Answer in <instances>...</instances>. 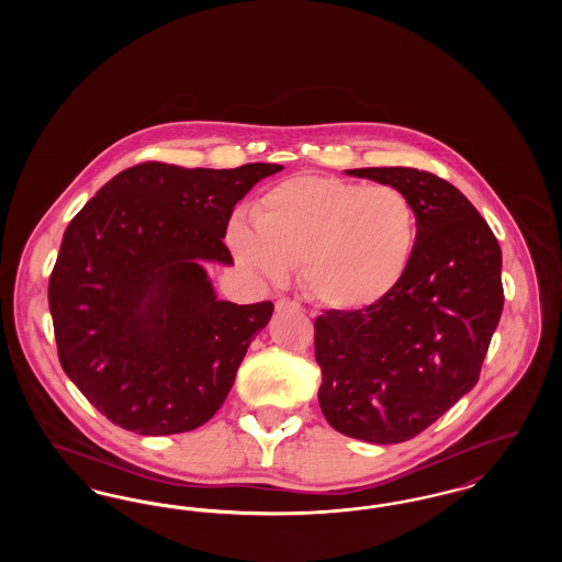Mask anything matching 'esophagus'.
<instances>
[{"label":"esophagus","mask_w":562,"mask_h":562,"mask_svg":"<svg viewBox=\"0 0 562 562\" xmlns=\"http://www.w3.org/2000/svg\"><path fill=\"white\" fill-rule=\"evenodd\" d=\"M276 312H278V314H286V312H301V305H299L296 301H291V299L282 296V299H278V301H276Z\"/></svg>","instance_id":"1"}]
</instances>
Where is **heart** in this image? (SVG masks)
<instances>
[{"mask_svg": "<svg viewBox=\"0 0 562 562\" xmlns=\"http://www.w3.org/2000/svg\"><path fill=\"white\" fill-rule=\"evenodd\" d=\"M234 221L227 244L241 266L282 282L301 263V282L318 303L360 312L394 293L413 263L419 218L394 186L339 177H293L268 189Z\"/></svg>", "mask_w": 562, "mask_h": 562, "instance_id": "obj_1", "label": "heart"}]
</instances>
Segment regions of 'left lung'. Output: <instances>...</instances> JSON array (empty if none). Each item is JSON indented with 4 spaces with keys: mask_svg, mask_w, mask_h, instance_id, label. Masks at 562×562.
Segmentation results:
<instances>
[{
    "mask_svg": "<svg viewBox=\"0 0 562 562\" xmlns=\"http://www.w3.org/2000/svg\"><path fill=\"white\" fill-rule=\"evenodd\" d=\"M346 172L402 189L415 204L419 240L404 282L385 301L314 322L318 402L337 431L396 445L476 385L504 310L502 248L472 202L431 172Z\"/></svg>",
    "mask_w": 562,
    "mask_h": 562,
    "instance_id": "1",
    "label": "left lung"
}]
</instances>
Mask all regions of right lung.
<instances>
[{
  "label": "right lung",
  "mask_w": 562,
  "mask_h": 562,
  "mask_svg": "<svg viewBox=\"0 0 562 562\" xmlns=\"http://www.w3.org/2000/svg\"><path fill=\"white\" fill-rule=\"evenodd\" d=\"M282 168L145 161L74 216L48 284L54 337L63 371L111 424L168 436L221 408L273 303L218 301L202 263L234 266V206Z\"/></svg>",
  "instance_id": "1"
}]
</instances>
